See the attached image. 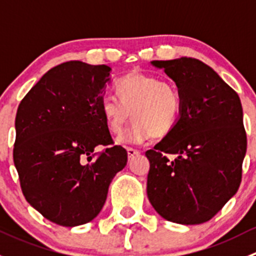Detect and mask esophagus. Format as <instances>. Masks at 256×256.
I'll return each instance as SVG.
<instances>
[{"label": "esophagus", "mask_w": 256, "mask_h": 256, "mask_svg": "<svg viewBox=\"0 0 256 256\" xmlns=\"http://www.w3.org/2000/svg\"><path fill=\"white\" fill-rule=\"evenodd\" d=\"M126 151H128V158H132V157H135V156H138V154H140V151H138V150L131 148V147H128V150H126Z\"/></svg>", "instance_id": "esophagus-1"}]
</instances>
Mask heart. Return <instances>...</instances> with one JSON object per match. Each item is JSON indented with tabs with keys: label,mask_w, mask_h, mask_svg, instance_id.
<instances>
[{
	"label": "heart",
	"mask_w": 256,
	"mask_h": 256,
	"mask_svg": "<svg viewBox=\"0 0 256 256\" xmlns=\"http://www.w3.org/2000/svg\"><path fill=\"white\" fill-rule=\"evenodd\" d=\"M116 96H105L102 112L110 132L118 135L131 118L135 122L118 138L122 144H142L154 135L162 138L174 130L180 112V96L168 80L144 73H131L116 84Z\"/></svg>",
	"instance_id": "obj_1"
}]
</instances>
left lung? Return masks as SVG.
Listing matches in <instances>:
<instances>
[{
  "label": "left lung",
  "instance_id": "8db88e82",
  "mask_svg": "<svg viewBox=\"0 0 256 256\" xmlns=\"http://www.w3.org/2000/svg\"><path fill=\"white\" fill-rule=\"evenodd\" d=\"M174 82L180 112L152 150L147 197L166 220L193 226L213 218L238 190L246 152L242 102L210 66L196 58L152 60ZM167 154H176L170 160Z\"/></svg>",
  "mask_w": 256,
  "mask_h": 256
}]
</instances>
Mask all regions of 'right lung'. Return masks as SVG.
<instances>
[{
    "instance_id": "add662e5",
    "label": "right lung",
    "mask_w": 256,
    "mask_h": 256,
    "mask_svg": "<svg viewBox=\"0 0 256 256\" xmlns=\"http://www.w3.org/2000/svg\"><path fill=\"white\" fill-rule=\"evenodd\" d=\"M112 68L66 62L28 92L16 115L14 166L27 202L63 226L89 223L100 213L128 152L112 146L102 112Z\"/></svg>"
}]
</instances>
